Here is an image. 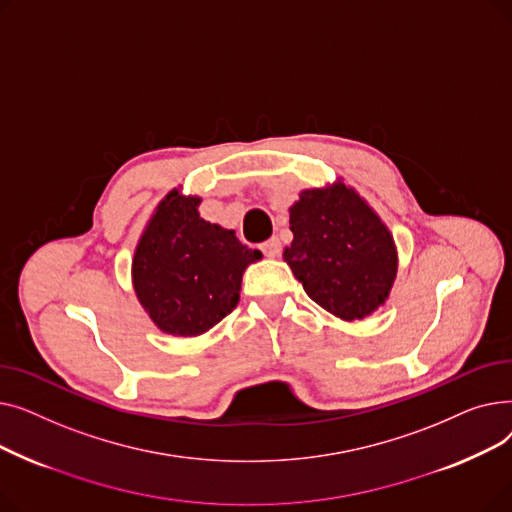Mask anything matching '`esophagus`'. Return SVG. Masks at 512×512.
<instances>
[{
    "mask_svg": "<svg viewBox=\"0 0 512 512\" xmlns=\"http://www.w3.org/2000/svg\"><path fill=\"white\" fill-rule=\"evenodd\" d=\"M261 251L265 253V257H270V259L278 257V255H280V240H278V238H270V240H265L263 245H261Z\"/></svg>",
    "mask_w": 512,
    "mask_h": 512,
    "instance_id": "34e87169",
    "label": "esophagus"
}]
</instances>
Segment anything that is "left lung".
Instances as JSON below:
<instances>
[{"label":"left lung","instance_id":"8db88e82","mask_svg":"<svg viewBox=\"0 0 512 512\" xmlns=\"http://www.w3.org/2000/svg\"><path fill=\"white\" fill-rule=\"evenodd\" d=\"M288 213L294 238L282 257L321 309L355 321L388 301L398 272L394 236L353 186L338 178L305 188Z\"/></svg>","mask_w":512,"mask_h":512}]
</instances>
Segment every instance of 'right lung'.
Listing matches in <instances>:
<instances>
[{
	"instance_id": "1",
	"label": "right lung",
	"mask_w": 512,
	"mask_h": 512,
	"mask_svg": "<svg viewBox=\"0 0 512 512\" xmlns=\"http://www.w3.org/2000/svg\"><path fill=\"white\" fill-rule=\"evenodd\" d=\"M180 188L161 199L132 257V288L157 330L195 338L238 305L242 274L263 255L199 213Z\"/></svg>"
}]
</instances>
